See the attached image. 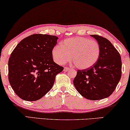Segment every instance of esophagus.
Returning a JSON list of instances; mask_svg holds the SVG:
<instances>
[{
	"label": "esophagus",
	"instance_id": "34e87169",
	"mask_svg": "<svg viewBox=\"0 0 130 130\" xmlns=\"http://www.w3.org/2000/svg\"><path fill=\"white\" fill-rule=\"evenodd\" d=\"M69 68H67V67H65L64 68V69H63V71H65V72H67V71H68L69 70Z\"/></svg>",
	"mask_w": 130,
	"mask_h": 130
}]
</instances>
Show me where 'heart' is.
<instances>
[{"instance_id": "heart-1", "label": "heart", "mask_w": 130, "mask_h": 130, "mask_svg": "<svg viewBox=\"0 0 130 130\" xmlns=\"http://www.w3.org/2000/svg\"><path fill=\"white\" fill-rule=\"evenodd\" d=\"M100 47L96 40L82 37L63 40L61 46L54 47L52 55L58 64L62 65L71 59L79 69H86L94 65L98 61Z\"/></svg>"}]
</instances>
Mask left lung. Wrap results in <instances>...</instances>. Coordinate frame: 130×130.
I'll list each match as a JSON object with an SVG mask.
<instances>
[{"label": "left lung", "mask_w": 130, "mask_h": 130, "mask_svg": "<svg viewBox=\"0 0 130 130\" xmlns=\"http://www.w3.org/2000/svg\"><path fill=\"white\" fill-rule=\"evenodd\" d=\"M90 36L99 44V58L92 67L77 71L73 82L83 97L98 100L108 98L115 91L121 76V59L109 40L98 35Z\"/></svg>", "instance_id": "8db88e82"}]
</instances>
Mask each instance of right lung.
<instances>
[{
  "label": "right lung",
  "instance_id": "1",
  "mask_svg": "<svg viewBox=\"0 0 130 130\" xmlns=\"http://www.w3.org/2000/svg\"><path fill=\"white\" fill-rule=\"evenodd\" d=\"M58 37L36 34L24 38L13 50L8 62L9 80L15 93L36 101L51 89L55 76L63 71L54 62L52 51Z\"/></svg>",
  "mask_w": 130,
  "mask_h": 130
}]
</instances>
